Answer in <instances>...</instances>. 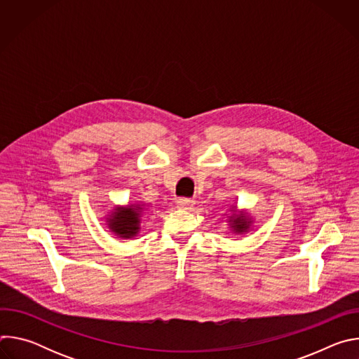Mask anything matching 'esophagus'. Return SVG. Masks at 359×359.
Masks as SVG:
<instances>
[{
	"label": "esophagus",
	"mask_w": 359,
	"mask_h": 359,
	"mask_svg": "<svg viewBox=\"0 0 359 359\" xmlns=\"http://www.w3.org/2000/svg\"><path fill=\"white\" fill-rule=\"evenodd\" d=\"M176 206L179 209H190L193 206V201L189 198H177L176 200Z\"/></svg>",
	"instance_id": "34e87169"
}]
</instances>
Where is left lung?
<instances>
[{
  "instance_id": "8db88e82",
  "label": "left lung",
  "mask_w": 359,
  "mask_h": 359,
  "mask_svg": "<svg viewBox=\"0 0 359 359\" xmlns=\"http://www.w3.org/2000/svg\"><path fill=\"white\" fill-rule=\"evenodd\" d=\"M230 212H231V215L229 216V224H230L231 231L236 233V234L247 233L251 227V223H252L248 213L244 212V210L237 212V206H233L230 209Z\"/></svg>"
}]
</instances>
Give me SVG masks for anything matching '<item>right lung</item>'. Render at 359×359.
<instances>
[{
    "label": "right lung",
    "instance_id": "add662e5",
    "mask_svg": "<svg viewBox=\"0 0 359 359\" xmlns=\"http://www.w3.org/2000/svg\"><path fill=\"white\" fill-rule=\"evenodd\" d=\"M143 210V204L139 203L116 206L108 215L107 224L115 236L121 238H132L140 230V217Z\"/></svg>",
    "mask_w": 359,
    "mask_h": 359
}]
</instances>
